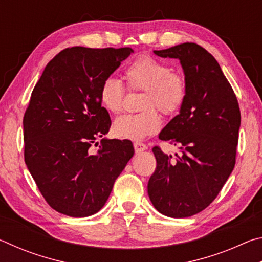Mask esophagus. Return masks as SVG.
I'll return each instance as SVG.
<instances>
[{
	"mask_svg": "<svg viewBox=\"0 0 262 262\" xmlns=\"http://www.w3.org/2000/svg\"><path fill=\"white\" fill-rule=\"evenodd\" d=\"M134 149H135V152L136 154H140L142 151H144V150H147L148 147L144 143H141V142H135V143H134Z\"/></svg>",
	"mask_w": 262,
	"mask_h": 262,
	"instance_id": "34e87169",
	"label": "esophagus"
}]
</instances>
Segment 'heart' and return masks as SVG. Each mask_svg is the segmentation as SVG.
I'll use <instances>...</instances> for the list:
<instances>
[{
    "label": "heart",
    "mask_w": 262,
    "mask_h": 262,
    "mask_svg": "<svg viewBox=\"0 0 262 262\" xmlns=\"http://www.w3.org/2000/svg\"><path fill=\"white\" fill-rule=\"evenodd\" d=\"M128 85L134 90H143L141 107L136 114H125L115 119L113 133L119 139L140 141L145 136L155 134L162 126L163 114L178 113L187 97V83L183 75L172 73L167 63L151 56L143 55L136 59L126 70ZM125 88L120 79L107 76L99 88V100L111 113L122 110Z\"/></svg>",
    "instance_id": "heart-1"
}]
</instances>
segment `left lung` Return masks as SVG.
<instances>
[{"mask_svg": "<svg viewBox=\"0 0 262 262\" xmlns=\"http://www.w3.org/2000/svg\"><path fill=\"white\" fill-rule=\"evenodd\" d=\"M178 59L187 83L179 114L159 133L178 145L176 158L152 148L157 167L148 183L154 207L172 219L202 211L215 200L234 167L241 111L219 62L194 42L154 51Z\"/></svg>", "mask_w": 262, "mask_h": 262, "instance_id": "left-lung-1", "label": "left lung"}]
</instances>
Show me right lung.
Instances as JSON below:
<instances>
[{
  "label": "right lung",
  "mask_w": 262,
  "mask_h": 262,
  "mask_svg": "<svg viewBox=\"0 0 262 262\" xmlns=\"http://www.w3.org/2000/svg\"><path fill=\"white\" fill-rule=\"evenodd\" d=\"M133 52L66 48L48 62L33 89L23 119L25 164L48 205L61 214L98 212L134 155L130 141L106 137L96 154L90 150L111 127L100 84Z\"/></svg>",
  "instance_id": "1"
}]
</instances>
